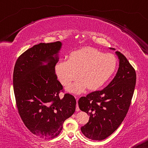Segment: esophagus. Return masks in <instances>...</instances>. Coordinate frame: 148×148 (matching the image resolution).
Here are the masks:
<instances>
[{
	"label": "esophagus",
	"instance_id": "obj_1",
	"mask_svg": "<svg viewBox=\"0 0 148 148\" xmlns=\"http://www.w3.org/2000/svg\"><path fill=\"white\" fill-rule=\"evenodd\" d=\"M77 100H78V99H77V105H76V112H79V107H78V104H77Z\"/></svg>",
	"mask_w": 148,
	"mask_h": 148
}]
</instances>
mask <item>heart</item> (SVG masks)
I'll list each match as a JSON object with an SVG mask.
<instances>
[{
  "label": "heart",
  "mask_w": 148,
  "mask_h": 148,
  "mask_svg": "<svg viewBox=\"0 0 148 148\" xmlns=\"http://www.w3.org/2000/svg\"><path fill=\"white\" fill-rule=\"evenodd\" d=\"M117 66L113 54L103 53L92 48L84 47L70 53L68 61H60L55 65V73L64 86L69 85L78 76L79 79L67 87L69 92L79 93L87 87L98 89L112 77Z\"/></svg>",
  "instance_id": "heart-1"
}]
</instances>
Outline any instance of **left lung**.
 Segmentation results:
<instances>
[{
  "instance_id": "1",
  "label": "left lung",
  "mask_w": 148,
  "mask_h": 148,
  "mask_svg": "<svg viewBox=\"0 0 148 148\" xmlns=\"http://www.w3.org/2000/svg\"><path fill=\"white\" fill-rule=\"evenodd\" d=\"M116 54L119 68L112 81L101 91L90 93L78 101L80 110L90 116L88 122L81 127L89 139L102 140L112 134L122 123L131 104L136 72L122 53L116 51Z\"/></svg>"
}]
</instances>
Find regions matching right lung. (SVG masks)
I'll list each match as a JSON object with an SVG mask.
<instances>
[{"mask_svg":"<svg viewBox=\"0 0 148 148\" xmlns=\"http://www.w3.org/2000/svg\"><path fill=\"white\" fill-rule=\"evenodd\" d=\"M62 43H40L17 59L13 85L18 114L33 134L50 139L60 134L65 120L75 111L76 100L69 93L59 96L63 86L55 67Z\"/></svg>","mask_w":148,"mask_h":148,"instance_id":"add662e5","label":"right lung"}]
</instances>
